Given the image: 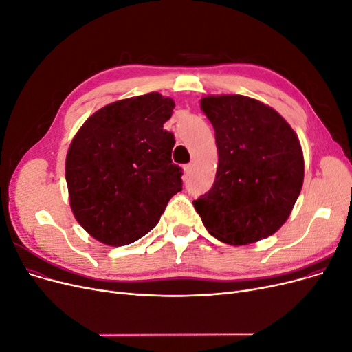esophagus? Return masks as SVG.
Segmentation results:
<instances>
[{
  "mask_svg": "<svg viewBox=\"0 0 352 352\" xmlns=\"http://www.w3.org/2000/svg\"><path fill=\"white\" fill-rule=\"evenodd\" d=\"M192 169H193V164L192 163L183 166V172H185V175H189L192 172Z\"/></svg>",
  "mask_w": 352,
  "mask_h": 352,
  "instance_id": "esophagus-1",
  "label": "esophagus"
}]
</instances>
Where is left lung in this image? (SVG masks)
Instances as JSON below:
<instances>
[{
  "label": "left lung",
  "instance_id": "obj_1",
  "mask_svg": "<svg viewBox=\"0 0 352 352\" xmlns=\"http://www.w3.org/2000/svg\"><path fill=\"white\" fill-rule=\"evenodd\" d=\"M200 109L214 129L217 170L193 205L223 243H255L288 221L304 183V153L283 117L241 94L205 96Z\"/></svg>",
  "mask_w": 352,
  "mask_h": 352
}]
</instances>
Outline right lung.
I'll use <instances>...</instances> for the list:
<instances>
[{
  "instance_id": "add662e5",
  "label": "right lung",
  "mask_w": 352,
  "mask_h": 352,
  "mask_svg": "<svg viewBox=\"0 0 352 352\" xmlns=\"http://www.w3.org/2000/svg\"><path fill=\"white\" fill-rule=\"evenodd\" d=\"M173 109L160 93L130 97L97 110L76 133L65 157L70 208L98 242H136L182 190L175 138L163 129Z\"/></svg>"
}]
</instances>
